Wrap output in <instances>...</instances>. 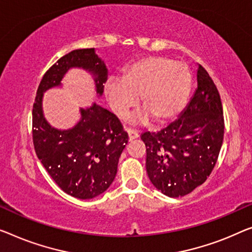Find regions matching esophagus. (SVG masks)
Listing matches in <instances>:
<instances>
[{
    "instance_id": "obj_1",
    "label": "esophagus",
    "mask_w": 252,
    "mask_h": 252,
    "mask_svg": "<svg viewBox=\"0 0 252 252\" xmlns=\"http://www.w3.org/2000/svg\"><path fill=\"white\" fill-rule=\"evenodd\" d=\"M127 134H129L130 140H133V139H136V138L139 137V132L134 129H127Z\"/></svg>"
}]
</instances>
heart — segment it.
<instances>
[{
  "label": "heart",
  "mask_w": 252,
  "mask_h": 252,
  "mask_svg": "<svg viewBox=\"0 0 252 252\" xmlns=\"http://www.w3.org/2000/svg\"><path fill=\"white\" fill-rule=\"evenodd\" d=\"M192 77L185 63L163 55H148L126 67L122 78L112 77L105 82L104 94L112 111L125 116L136 106L140 95L142 111L137 121L166 125L185 111Z\"/></svg>",
  "instance_id": "obj_1"
}]
</instances>
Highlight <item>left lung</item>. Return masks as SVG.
Masks as SVG:
<instances>
[{"label": "left lung", "mask_w": 252, "mask_h": 252, "mask_svg": "<svg viewBox=\"0 0 252 252\" xmlns=\"http://www.w3.org/2000/svg\"><path fill=\"white\" fill-rule=\"evenodd\" d=\"M198 88L180 118L157 133H141L150 181L168 197L186 196L212 173L224 138V115L216 85L201 65Z\"/></svg>", "instance_id": "left-lung-1"}]
</instances>
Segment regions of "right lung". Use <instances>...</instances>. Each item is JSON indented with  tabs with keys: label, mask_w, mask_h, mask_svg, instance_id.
Returning <instances> with one entry per match:
<instances>
[{
	"label": "right lung",
	"mask_w": 252,
	"mask_h": 252,
	"mask_svg": "<svg viewBox=\"0 0 252 252\" xmlns=\"http://www.w3.org/2000/svg\"><path fill=\"white\" fill-rule=\"evenodd\" d=\"M84 67L104 92L107 69L94 48L74 50L59 59L42 78L32 106V142L36 155L56 185L70 196L90 199L103 193L116 175L119 158L127 144L118 116L94 104L81 110V121L70 130H56L45 121L43 93L59 86L70 67Z\"/></svg>",
	"instance_id": "obj_1"
}]
</instances>
